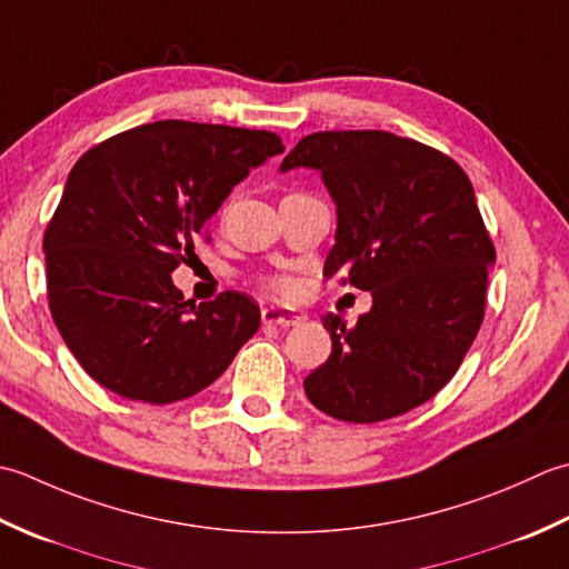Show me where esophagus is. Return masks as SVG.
<instances>
[{"mask_svg":"<svg viewBox=\"0 0 569 569\" xmlns=\"http://www.w3.org/2000/svg\"><path fill=\"white\" fill-rule=\"evenodd\" d=\"M262 321L274 323V327H297L301 317L295 315V311L282 309V307H264L262 309Z\"/></svg>","mask_w":569,"mask_h":569,"instance_id":"esophagus-1","label":"esophagus"}]
</instances>
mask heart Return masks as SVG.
Masks as SVG:
<instances>
[{"mask_svg":"<svg viewBox=\"0 0 569 569\" xmlns=\"http://www.w3.org/2000/svg\"><path fill=\"white\" fill-rule=\"evenodd\" d=\"M272 289L274 292H280V295H289V292H295V282H292V277H287V274H277V277H272Z\"/></svg>","mask_w":569,"mask_h":569,"instance_id":"b5f03b06","label":"heart"}]
</instances>
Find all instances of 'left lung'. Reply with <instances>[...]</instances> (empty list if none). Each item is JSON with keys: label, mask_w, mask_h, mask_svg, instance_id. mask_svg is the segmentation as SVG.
Wrapping results in <instances>:
<instances>
[{"label": "left lung", "mask_w": 569, "mask_h": 569, "mask_svg": "<svg viewBox=\"0 0 569 569\" xmlns=\"http://www.w3.org/2000/svg\"><path fill=\"white\" fill-rule=\"evenodd\" d=\"M321 171L336 203L323 277L373 295L356 327L323 317L331 356L305 392L336 420L405 415L455 378L483 321L493 242L455 159L382 130L315 132L282 171Z\"/></svg>", "instance_id": "8db88e82"}]
</instances>
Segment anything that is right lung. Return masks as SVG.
Here are the masks:
<instances>
[{"label":"right lung","instance_id":"right-lung-1","mask_svg":"<svg viewBox=\"0 0 569 569\" xmlns=\"http://www.w3.org/2000/svg\"><path fill=\"white\" fill-rule=\"evenodd\" d=\"M274 132L159 120L76 161L43 233L51 317L86 373L167 405L211 386L260 329L248 295L191 305L171 282L230 189L282 154ZM208 240V238H206Z\"/></svg>","mask_w":569,"mask_h":569}]
</instances>
